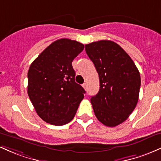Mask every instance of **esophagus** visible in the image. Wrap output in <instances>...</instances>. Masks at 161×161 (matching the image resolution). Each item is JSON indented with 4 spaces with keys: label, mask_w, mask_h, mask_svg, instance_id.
I'll list each match as a JSON object with an SVG mask.
<instances>
[{
    "label": "esophagus",
    "mask_w": 161,
    "mask_h": 161,
    "mask_svg": "<svg viewBox=\"0 0 161 161\" xmlns=\"http://www.w3.org/2000/svg\"><path fill=\"white\" fill-rule=\"evenodd\" d=\"M83 87L84 88V89H86V87H87V84H86V83H84V84H83Z\"/></svg>",
    "instance_id": "esophagus-1"
}]
</instances>
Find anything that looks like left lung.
I'll use <instances>...</instances> for the list:
<instances>
[{"label":"left lung","instance_id":"obj_1","mask_svg":"<svg viewBox=\"0 0 161 161\" xmlns=\"http://www.w3.org/2000/svg\"><path fill=\"white\" fill-rule=\"evenodd\" d=\"M100 78V90L90 99L97 119L109 127L125 122L138 103L141 77L130 56L117 43L100 40L85 45Z\"/></svg>","mask_w":161,"mask_h":161}]
</instances>
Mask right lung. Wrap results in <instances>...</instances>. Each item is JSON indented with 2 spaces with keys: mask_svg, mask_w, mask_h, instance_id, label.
<instances>
[{
  "mask_svg": "<svg viewBox=\"0 0 161 161\" xmlns=\"http://www.w3.org/2000/svg\"><path fill=\"white\" fill-rule=\"evenodd\" d=\"M84 46L61 39L49 45L35 59L28 71V92L37 114L54 125L73 119L85 90L75 82L72 61Z\"/></svg>",
  "mask_w": 161,
  "mask_h": 161,
  "instance_id": "add662e5",
  "label": "right lung"
}]
</instances>
